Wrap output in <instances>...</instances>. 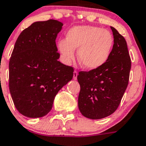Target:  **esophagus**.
<instances>
[{
  "mask_svg": "<svg viewBox=\"0 0 146 146\" xmlns=\"http://www.w3.org/2000/svg\"><path fill=\"white\" fill-rule=\"evenodd\" d=\"M77 77H78V72L75 70V71L73 72V79H74V80H76V79H77Z\"/></svg>",
  "mask_w": 146,
  "mask_h": 146,
  "instance_id": "esophagus-1",
  "label": "esophagus"
}]
</instances>
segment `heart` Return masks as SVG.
<instances>
[{"label": "heart", "mask_w": 146, "mask_h": 146, "mask_svg": "<svg viewBox=\"0 0 146 146\" xmlns=\"http://www.w3.org/2000/svg\"><path fill=\"white\" fill-rule=\"evenodd\" d=\"M113 46V37L107 30L90 25H78L66 33V40L58 42V48L66 64L78 59L83 68L95 70L101 67L108 60Z\"/></svg>", "instance_id": "1"}]
</instances>
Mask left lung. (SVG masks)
I'll return each instance as SVG.
<instances>
[{
    "label": "left lung",
    "mask_w": 146,
    "mask_h": 146,
    "mask_svg": "<svg viewBox=\"0 0 146 146\" xmlns=\"http://www.w3.org/2000/svg\"><path fill=\"white\" fill-rule=\"evenodd\" d=\"M113 46L108 60L101 67L78 75L80 86L78 108L90 119L104 118L113 113L119 106L128 84L131 58L125 38L111 26Z\"/></svg>",
    "instance_id": "obj_1"
}]
</instances>
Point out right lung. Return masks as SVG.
I'll list each match as a JSON object with an SVG mask.
<instances>
[{
    "label": "right lung",
    "instance_id": "1",
    "mask_svg": "<svg viewBox=\"0 0 146 146\" xmlns=\"http://www.w3.org/2000/svg\"><path fill=\"white\" fill-rule=\"evenodd\" d=\"M63 25L57 20L37 21L15 42L9 62V90L24 116L47 115L59 90L73 78V68L58 61L56 39Z\"/></svg>",
    "mask_w": 146,
    "mask_h": 146
}]
</instances>
